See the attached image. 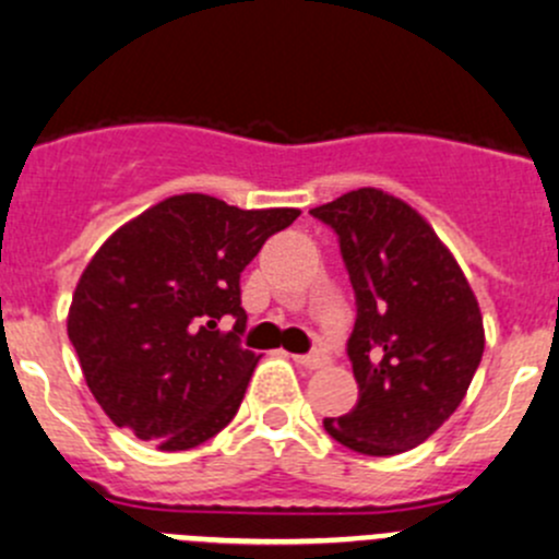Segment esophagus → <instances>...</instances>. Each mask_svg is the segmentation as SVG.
Instances as JSON below:
<instances>
[{
    "label": "esophagus",
    "instance_id": "1",
    "mask_svg": "<svg viewBox=\"0 0 559 559\" xmlns=\"http://www.w3.org/2000/svg\"><path fill=\"white\" fill-rule=\"evenodd\" d=\"M292 360L302 368H322L324 362H328V357H324L322 352H311V355H295Z\"/></svg>",
    "mask_w": 559,
    "mask_h": 559
}]
</instances>
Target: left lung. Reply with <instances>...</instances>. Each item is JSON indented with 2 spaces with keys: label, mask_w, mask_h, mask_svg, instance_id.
Returning <instances> with one entry per match:
<instances>
[{
  "label": "left lung",
  "mask_w": 559,
  "mask_h": 559,
  "mask_svg": "<svg viewBox=\"0 0 559 559\" xmlns=\"http://www.w3.org/2000/svg\"><path fill=\"white\" fill-rule=\"evenodd\" d=\"M333 226L357 297L349 335L357 404L324 431L362 456L429 440L467 395L484 357V317L462 267L404 199L357 188L311 210Z\"/></svg>",
  "instance_id": "obj_1"
}]
</instances>
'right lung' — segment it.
<instances>
[{
	"label": "right lung",
	"instance_id": "obj_1",
	"mask_svg": "<svg viewBox=\"0 0 559 559\" xmlns=\"http://www.w3.org/2000/svg\"><path fill=\"white\" fill-rule=\"evenodd\" d=\"M297 215L180 193L97 248L75 284L68 335L114 426L175 453L231 424L259 362L240 346V273ZM226 316L229 334L217 328Z\"/></svg>",
	"mask_w": 559,
	"mask_h": 559
}]
</instances>
